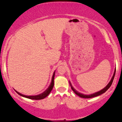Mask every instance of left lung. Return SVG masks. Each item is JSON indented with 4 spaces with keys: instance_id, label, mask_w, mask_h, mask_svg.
I'll use <instances>...</instances> for the list:
<instances>
[{
    "instance_id": "left-lung-1",
    "label": "left lung",
    "mask_w": 122,
    "mask_h": 122,
    "mask_svg": "<svg viewBox=\"0 0 122 122\" xmlns=\"http://www.w3.org/2000/svg\"><path fill=\"white\" fill-rule=\"evenodd\" d=\"M115 73H116V68L115 69V71H114V73H113V76L112 78H111V80L110 81V82H109V83L107 84V85L105 86V87L103 89L101 90L100 91H99L98 92H95V93L92 94H90V95H84L83 94H82V93H80L78 92H77V90L76 89H75V88H74V87L71 85V82L69 81V84H70V86H71V88L72 90L74 92V93L75 94L77 95L78 96H80V97H82V98H92V97H96V96H98L99 95H100L102 94L103 93H104L105 92H106V91L110 87V86H111V84L112 83V82H113V78H114L115 77Z\"/></svg>"
}]
</instances>
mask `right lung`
<instances>
[{
  "mask_svg": "<svg viewBox=\"0 0 122 122\" xmlns=\"http://www.w3.org/2000/svg\"><path fill=\"white\" fill-rule=\"evenodd\" d=\"M55 73V71H54V73H53L52 78H51V84L49 85V87L47 88L44 92H42V94L38 95H35V96H27V95H25L20 93V92H18L17 91H16L15 90H14L15 91V92L18 95H20L22 97H26V98H27L29 99H31V100H42V99H44L45 97H46L48 96L49 94H50V92H51V90L53 89L54 84V80Z\"/></svg>",
  "mask_w": 122,
  "mask_h": 122,
  "instance_id": "right-lung-1",
  "label": "right lung"
}]
</instances>
